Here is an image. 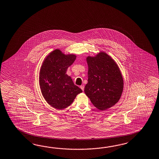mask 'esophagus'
Returning a JSON list of instances; mask_svg holds the SVG:
<instances>
[{
	"label": "esophagus",
	"mask_w": 159,
	"mask_h": 159,
	"mask_svg": "<svg viewBox=\"0 0 159 159\" xmlns=\"http://www.w3.org/2000/svg\"><path fill=\"white\" fill-rule=\"evenodd\" d=\"M84 88H85L84 85L80 86V88L82 90V91H84Z\"/></svg>",
	"instance_id": "34e87169"
}]
</instances>
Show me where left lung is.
I'll list each match as a JSON object with an SVG mask.
<instances>
[{
  "instance_id": "1",
  "label": "left lung",
  "mask_w": 159,
  "mask_h": 159,
  "mask_svg": "<svg viewBox=\"0 0 159 159\" xmlns=\"http://www.w3.org/2000/svg\"><path fill=\"white\" fill-rule=\"evenodd\" d=\"M88 84L84 92L98 110H106L120 99L123 89L122 76L118 65L105 52L88 57Z\"/></svg>"
}]
</instances>
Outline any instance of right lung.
I'll list each match as a JSON object with an SVG mask.
<instances>
[{"label": "right lung", "mask_w": 159, "mask_h": 159, "mask_svg": "<svg viewBox=\"0 0 159 159\" xmlns=\"http://www.w3.org/2000/svg\"><path fill=\"white\" fill-rule=\"evenodd\" d=\"M74 55H65L55 49L45 58L40 71L41 93L50 106L62 110L70 106L78 94L82 92L66 74L75 60Z\"/></svg>", "instance_id": "1"}]
</instances>
